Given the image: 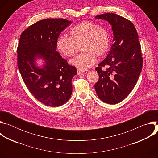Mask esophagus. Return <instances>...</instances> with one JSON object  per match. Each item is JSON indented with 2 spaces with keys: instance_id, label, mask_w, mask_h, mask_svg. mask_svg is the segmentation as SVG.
Listing matches in <instances>:
<instances>
[{
  "instance_id": "1",
  "label": "esophagus",
  "mask_w": 158,
  "mask_h": 158,
  "mask_svg": "<svg viewBox=\"0 0 158 158\" xmlns=\"http://www.w3.org/2000/svg\"><path fill=\"white\" fill-rule=\"evenodd\" d=\"M77 75H80V74H82V73H84L83 71H81L80 69H77Z\"/></svg>"
}]
</instances>
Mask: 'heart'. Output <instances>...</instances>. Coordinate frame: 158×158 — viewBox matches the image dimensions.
Listing matches in <instances>:
<instances>
[{"instance_id":"b5f03b06","label":"heart","mask_w":158,"mask_h":158,"mask_svg":"<svg viewBox=\"0 0 158 158\" xmlns=\"http://www.w3.org/2000/svg\"><path fill=\"white\" fill-rule=\"evenodd\" d=\"M71 37L59 35L56 40L57 51L64 56L69 57L76 52V44H82L83 53L71 60V65L81 71L89 69L95 64L98 56L104 55L109 48L108 32L93 22L82 21L70 31Z\"/></svg>"}]
</instances>
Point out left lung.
I'll return each mask as SVG.
<instances>
[{
    "mask_svg": "<svg viewBox=\"0 0 158 158\" xmlns=\"http://www.w3.org/2000/svg\"><path fill=\"white\" fill-rule=\"evenodd\" d=\"M95 18L107 21L114 37L109 52L96 68L99 78L94 87L102 101L115 104L123 101L138 82L143 67L141 45L137 31L130 20L113 13ZM105 65L108 68L102 71V67Z\"/></svg>",
    "mask_w": 158,
    "mask_h": 158,
    "instance_id": "1",
    "label": "left lung"
}]
</instances>
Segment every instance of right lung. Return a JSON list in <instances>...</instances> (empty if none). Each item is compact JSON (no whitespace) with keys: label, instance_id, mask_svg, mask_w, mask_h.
Listing matches in <instances>:
<instances>
[{"label":"right lung","instance_id":"obj_1","mask_svg":"<svg viewBox=\"0 0 158 158\" xmlns=\"http://www.w3.org/2000/svg\"><path fill=\"white\" fill-rule=\"evenodd\" d=\"M71 23L64 19L40 20L19 39L17 64L22 79L34 96L48 106H60L72 94L71 81L77 69L56 51L57 37ZM39 59L43 61L40 66L36 63Z\"/></svg>","mask_w":158,"mask_h":158}]
</instances>
